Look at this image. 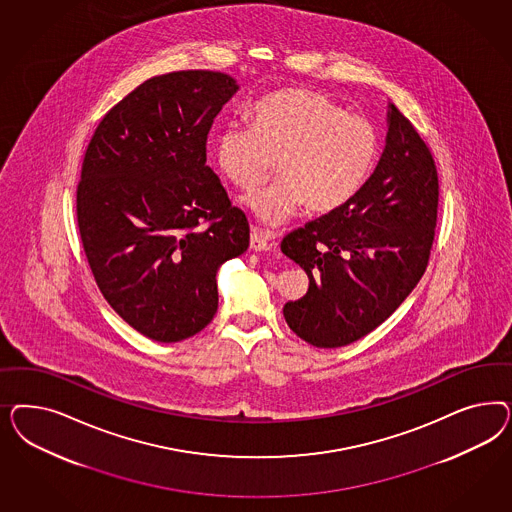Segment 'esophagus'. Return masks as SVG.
<instances>
[{
  "label": "esophagus",
  "instance_id": "esophagus-1",
  "mask_svg": "<svg viewBox=\"0 0 512 512\" xmlns=\"http://www.w3.org/2000/svg\"><path fill=\"white\" fill-rule=\"evenodd\" d=\"M274 240H276V234L270 233V231L251 229L249 248L255 249V251H268V249H272V246H276Z\"/></svg>",
  "mask_w": 512,
  "mask_h": 512
}]
</instances>
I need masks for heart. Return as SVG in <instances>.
I'll return each instance as SVG.
<instances>
[{"instance_id": "obj_1", "label": "heart", "mask_w": 512, "mask_h": 512, "mask_svg": "<svg viewBox=\"0 0 512 512\" xmlns=\"http://www.w3.org/2000/svg\"><path fill=\"white\" fill-rule=\"evenodd\" d=\"M249 118V127L229 124L219 131L214 154L221 174L242 191L261 186L278 161L281 178L244 199L266 225H281L302 204L315 214L336 212L372 176L379 150L373 125L323 93H270Z\"/></svg>"}]
</instances>
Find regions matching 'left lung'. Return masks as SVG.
Wrapping results in <instances>:
<instances>
[{
	"label": "left lung",
	"instance_id": "1",
	"mask_svg": "<svg viewBox=\"0 0 512 512\" xmlns=\"http://www.w3.org/2000/svg\"><path fill=\"white\" fill-rule=\"evenodd\" d=\"M387 124L385 150L357 197L281 242L310 278L283 317L321 349L349 345L387 321L428 266L439 204L434 157L392 103Z\"/></svg>",
	"mask_w": 512,
	"mask_h": 512
}]
</instances>
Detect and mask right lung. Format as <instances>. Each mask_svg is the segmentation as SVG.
<instances>
[{
  "label": "right lung",
  "instance_id": "add662e5",
  "mask_svg": "<svg viewBox=\"0 0 512 512\" xmlns=\"http://www.w3.org/2000/svg\"><path fill=\"white\" fill-rule=\"evenodd\" d=\"M236 92L217 71L150 78L105 114L84 155V253L110 308L150 340L201 332L219 266L248 249V219L206 165L208 131Z\"/></svg>",
  "mask_w": 512,
  "mask_h": 512
}]
</instances>
